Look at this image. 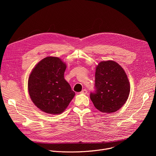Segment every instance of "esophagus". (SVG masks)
<instances>
[{"label": "esophagus", "instance_id": "1", "mask_svg": "<svg viewBox=\"0 0 156 156\" xmlns=\"http://www.w3.org/2000/svg\"><path fill=\"white\" fill-rule=\"evenodd\" d=\"M87 91L86 90V89H84V90H82V91L80 92L81 94H87Z\"/></svg>", "mask_w": 156, "mask_h": 156}]
</instances>
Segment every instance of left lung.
I'll list each match as a JSON object with an SVG mask.
<instances>
[{"instance_id":"obj_1","label":"left lung","mask_w":156,"mask_h":156,"mask_svg":"<svg viewBox=\"0 0 156 156\" xmlns=\"http://www.w3.org/2000/svg\"><path fill=\"white\" fill-rule=\"evenodd\" d=\"M94 86L91 100L98 110L108 114L116 112L125 104L130 91L126 73L112 60L101 62L96 66Z\"/></svg>"}]
</instances>
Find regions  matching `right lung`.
<instances>
[{
	"label": "right lung",
	"instance_id": "add662e5",
	"mask_svg": "<svg viewBox=\"0 0 156 156\" xmlns=\"http://www.w3.org/2000/svg\"><path fill=\"white\" fill-rule=\"evenodd\" d=\"M66 66L60 58L48 57L36 65L29 76L28 86L31 99L47 114L62 113L75 95L64 78Z\"/></svg>",
	"mask_w": 156,
	"mask_h": 156
}]
</instances>
